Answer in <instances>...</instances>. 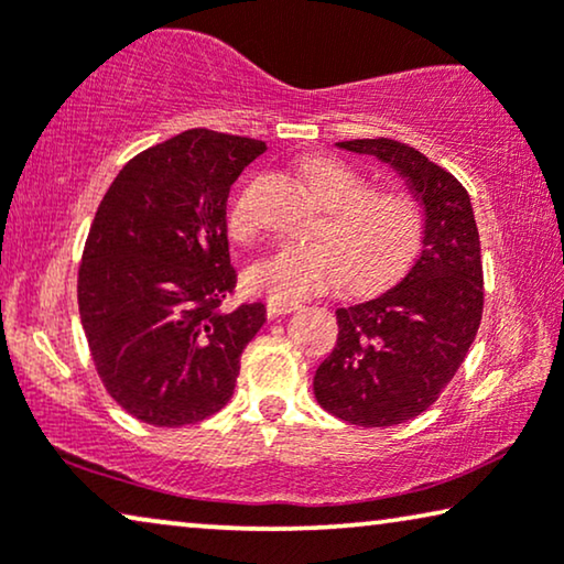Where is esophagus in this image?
<instances>
[{
	"label": "esophagus",
	"instance_id": "1",
	"mask_svg": "<svg viewBox=\"0 0 564 564\" xmlns=\"http://www.w3.org/2000/svg\"><path fill=\"white\" fill-rule=\"evenodd\" d=\"M267 307H269V313H272V315H288V313H292V311H297L300 303H297V300L269 297V300H267Z\"/></svg>",
	"mask_w": 564,
	"mask_h": 564
}]
</instances>
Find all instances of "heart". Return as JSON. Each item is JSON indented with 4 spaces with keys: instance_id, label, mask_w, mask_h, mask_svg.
Listing matches in <instances>:
<instances>
[{
    "instance_id": "b5f03b06",
    "label": "heart",
    "mask_w": 564,
    "mask_h": 564,
    "mask_svg": "<svg viewBox=\"0 0 564 564\" xmlns=\"http://www.w3.org/2000/svg\"><path fill=\"white\" fill-rule=\"evenodd\" d=\"M300 180L315 203L326 207L318 238L282 241L253 261L246 280L272 297L295 300L344 282L351 290H375L395 280L421 246L423 213L403 189H367L357 169L334 156H311ZM230 236L246 241L257 234L249 192L234 199Z\"/></svg>"
}]
</instances>
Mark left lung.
<instances>
[{"label": "left lung", "mask_w": 564, "mask_h": 564, "mask_svg": "<svg viewBox=\"0 0 564 564\" xmlns=\"http://www.w3.org/2000/svg\"><path fill=\"white\" fill-rule=\"evenodd\" d=\"M377 156L423 207V249L395 288L338 307L334 351L315 369L321 408L357 426H398L434 403L475 341L482 318V259L467 189L411 145L341 141Z\"/></svg>", "instance_id": "left-lung-1"}]
</instances>
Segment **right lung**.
I'll return each mask as SVG.
<instances>
[{
  "instance_id": "right-lung-1",
  "label": "right lung",
  "mask_w": 564,
  "mask_h": 564,
  "mask_svg": "<svg viewBox=\"0 0 564 564\" xmlns=\"http://www.w3.org/2000/svg\"><path fill=\"white\" fill-rule=\"evenodd\" d=\"M264 141L195 128L130 159L91 220L79 315L115 403L151 426H187L234 395L264 303L223 311L236 288L230 184Z\"/></svg>"
}]
</instances>
